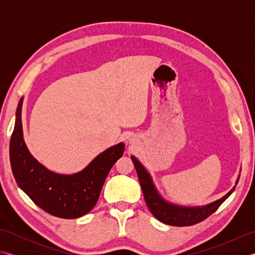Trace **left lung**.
Returning a JSON list of instances; mask_svg holds the SVG:
<instances>
[{
  "label": "left lung",
  "instance_id": "obj_1",
  "mask_svg": "<svg viewBox=\"0 0 255 255\" xmlns=\"http://www.w3.org/2000/svg\"><path fill=\"white\" fill-rule=\"evenodd\" d=\"M131 160L133 165L136 167L137 174L139 177L140 185L142 188L143 197L150 209L151 214L160 220L161 223L176 226V227H185L193 226L198 224L200 221L205 220L211 214H214L219 208V206L228 198L232 192L235 191L239 178L236 182V185L232 187L229 193H227L224 197L215 200V202L207 204L205 206H196V207H186V206H180L166 202V200L159 194L158 189L155 188L152 177L150 176L149 172L144 169V166L140 162L131 155Z\"/></svg>",
  "mask_w": 255,
  "mask_h": 255
}]
</instances>
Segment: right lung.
Returning <instances> with one entry per match:
<instances>
[{"mask_svg": "<svg viewBox=\"0 0 255 255\" xmlns=\"http://www.w3.org/2000/svg\"><path fill=\"white\" fill-rule=\"evenodd\" d=\"M19 100L14 130L9 142V160L18 186L48 214L59 218L74 219L93 209L102 187L115 162L123 156V142L103 151L82 171L58 174L40 164L26 147L21 126Z\"/></svg>", "mask_w": 255, "mask_h": 255, "instance_id": "right-lung-1", "label": "right lung"}]
</instances>
